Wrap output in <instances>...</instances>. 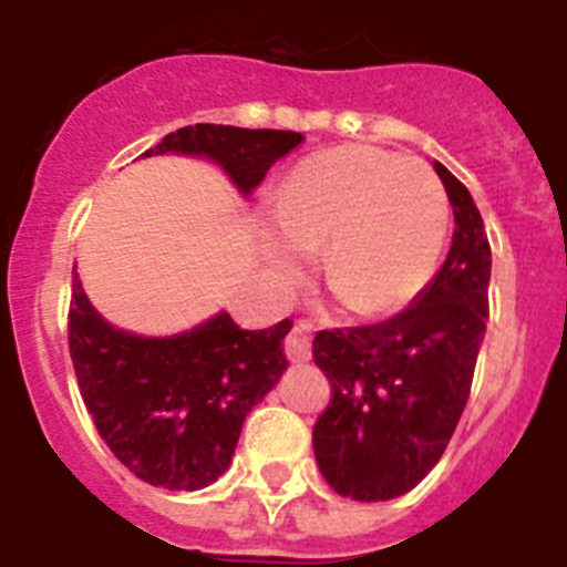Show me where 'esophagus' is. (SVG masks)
<instances>
[{
    "mask_svg": "<svg viewBox=\"0 0 567 567\" xmlns=\"http://www.w3.org/2000/svg\"><path fill=\"white\" fill-rule=\"evenodd\" d=\"M284 349H287V358L292 360V363H307V360L312 358V338H309L307 323H298V327L287 334Z\"/></svg>",
    "mask_w": 567,
    "mask_h": 567,
    "instance_id": "1",
    "label": "esophagus"
}]
</instances>
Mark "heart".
I'll return each mask as SVG.
<instances>
[{"label":"heart","instance_id":"obj_1","mask_svg":"<svg viewBox=\"0 0 567 567\" xmlns=\"http://www.w3.org/2000/svg\"><path fill=\"white\" fill-rule=\"evenodd\" d=\"M449 224V202L423 164L369 144L320 153L275 198L264 255L298 275L318 249L320 284L360 318L394 312L429 284Z\"/></svg>","mask_w":567,"mask_h":567}]
</instances>
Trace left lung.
Returning <instances> with one entry per match:
<instances>
[{"mask_svg":"<svg viewBox=\"0 0 567 567\" xmlns=\"http://www.w3.org/2000/svg\"><path fill=\"white\" fill-rule=\"evenodd\" d=\"M454 207L449 258L432 284L374 327L323 329L312 358L332 403L312 432L320 474L360 503L412 491L443 457L468 400L488 318L491 247L468 189L434 162Z\"/></svg>","mask_w":567,"mask_h":567,"instance_id":"1","label":"left lung"}]
</instances>
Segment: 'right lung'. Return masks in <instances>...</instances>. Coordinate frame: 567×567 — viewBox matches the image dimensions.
Segmentation results:
<instances>
[{
  "instance_id": "add662e5",
  "label": "right lung",
  "mask_w": 567,
  "mask_h": 567,
  "mask_svg": "<svg viewBox=\"0 0 567 567\" xmlns=\"http://www.w3.org/2000/svg\"><path fill=\"white\" fill-rule=\"evenodd\" d=\"M300 142L292 130L195 124L164 135L142 158L202 155L247 198ZM73 275L70 358L102 440L144 483L207 488L233 463L252 405L287 372L284 338L292 320L249 332L221 309L187 332L147 338L104 320Z\"/></svg>"
}]
</instances>
